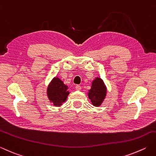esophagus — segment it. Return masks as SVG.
Segmentation results:
<instances>
[{"label":"esophagus","mask_w":156,"mask_h":156,"mask_svg":"<svg viewBox=\"0 0 156 156\" xmlns=\"http://www.w3.org/2000/svg\"><path fill=\"white\" fill-rule=\"evenodd\" d=\"M76 89L77 90H81V87L79 86V85H77V86H76Z\"/></svg>","instance_id":"esophagus-1"}]
</instances>
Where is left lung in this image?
Instances as JSON below:
<instances>
[{"instance_id":"left-lung-1","label":"left lung","mask_w":156,"mask_h":156,"mask_svg":"<svg viewBox=\"0 0 156 156\" xmlns=\"http://www.w3.org/2000/svg\"><path fill=\"white\" fill-rule=\"evenodd\" d=\"M107 94V87L104 82L99 77H96L92 81L90 89L88 90V97L92 104L99 107L102 104Z\"/></svg>"}]
</instances>
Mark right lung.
<instances>
[{
  "label": "right lung",
  "mask_w": 156,
  "mask_h": 156,
  "mask_svg": "<svg viewBox=\"0 0 156 156\" xmlns=\"http://www.w3.org/2000/svg\"><path fill=\"white\" fill-rule=\"evenodd\" d=\"M68 87L59 78L55 77L48 85L47 94L52 104L60 107L66 101L69 92Z\"/></svg>",
  "instance_id": "1"
}]
</instances>
